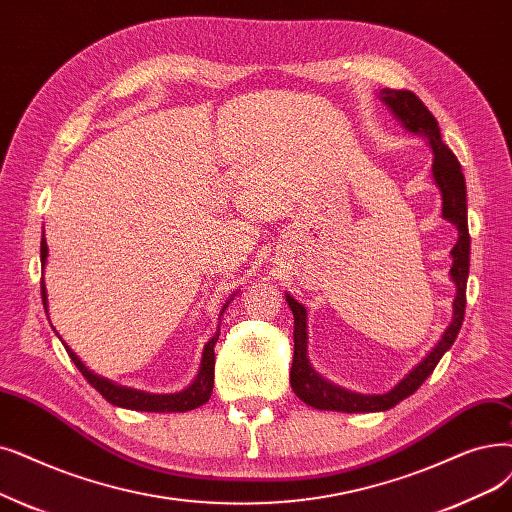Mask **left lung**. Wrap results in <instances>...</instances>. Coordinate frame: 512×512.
<instances>
[{"label":"left lung","instance_id":"obj_1","mask_svg":"<svg viewBox=\"0 0 512 512\" xmlns=\"http://www.w3.org/2000/svg\"><path fill=\"white\" fill-rule=\"evenodd\" d=\"M381 102L391 110V115L402 123V127L416 136L425 138L433 152V182L441 192V217L450 221L458 230V240L452 255L450 278L456 286V297L452 303V322L443 332L437 345L414 366L402 381H399L391 391L370 395V393H355L345 387L330 383L316 368L311 366L307 355V309L295 301L291 295H284L288 307L295 316V355L291 368V387L295 395L307 406L316 410H332V412H385L397 406L402 399L410 397L427 376L435 370L439 360L443 358L460 332L466 307V278H469V255H471V236H469V221H466V182L462 175V167L454 152L443 144L437 119L429 113V108L422 100L408 90H381Z\"/></svg>","mask_w":512,"mask_h":512}]
</instances>
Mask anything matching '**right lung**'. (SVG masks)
<instances>
[{
	"instance_id": "1",
	"label": "right lung",
	"mask_w": 512,
	"mask_h": 512,
	"mask_svg": "<svg viewBox=\"0 0 512 512\" xmlns=\"http://www.w3.org/2000/svg\"><path fill=\"white\" fill-rule=\"evenodd\" d=\"M46 261H48V242H46V232H43V238H41V268H46ZM234 297H236V293L224 303V307H221L219 324H221V316H224V311L234 301ZM41 299H43V309H46V314H48V291H46V282H43V278H41ZM48 320H50V314H48ZM56 335H58V332H56ZM58 339H60V335H58ZM217 339H219V326H217V332L213 335V339H209L205 349H203V360H201V366H198L196 379L186 389L177 391V393H148V391L117 385L113 381L104 379V376L92 372L79 360V355L69 345H66L62 339L60 341H62L66 353H69V358L73 360V364L85 376V381L90 383L106 399L108 404L119 406V408H127V410H140V412H186V410H194V408H201L203 404H207L211 393H213L215 343H217Z\"/></svg>"
}]
</instances>
